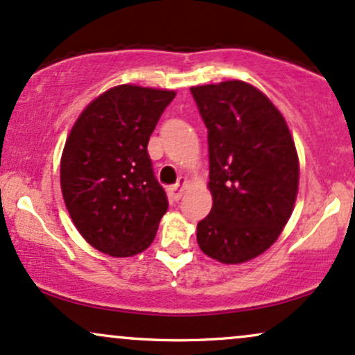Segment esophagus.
I'll return each instance as SVG.
<instances>
[{
  "label": "esophagus",
  "mask_w": 355,
  "mask_h": 355,
  "mask_svg": "<svg viewBox=\"0 0 355 355\" xmlns=\"http://www.w3.org/2000/svg\"><path fill=\"white\" fill-rule=\"evenodd\" d=\"M186 178H181L179 179V181L176 182V184L174 186H171L169 188V194H171V198L173 199H179L181 198V194H182V191H184V188H186Z\"/></svg>",
  "instance_id": "obj_1"
}]
</instances>
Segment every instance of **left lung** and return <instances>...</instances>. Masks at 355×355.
Here are the masks:
<instances>
[{
    "instance_id": "left-lung-1",
    "label": "left lung",
    "mask_w": 355,
    "mask_h": 355,
    "mask_svg": "<svg viewBox=\"0 0 355 355\" xmlns=\"http://www.w3.org/2000/svg\"><path fill=\"white\" fill-rule=\"evenodd\" d=\"M208 129L213 208L198 223L208 257L236 265L258 257L285 228L298 191V156L284 115L241 80L191 87Z\"/></svg>"
}]
</instances>
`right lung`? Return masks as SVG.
Returning <instances> with one entry per match:
<instances>
[{
    "label": "right lung",
    "mask_w": 355,
    "mask_h": 355,
    "mask_svg": "<svg viewBox=\"0 0 355 355\" xmlns=\"http://www.w3.org/2000/svg\"><path fill=\"white\" fill-rule=\"evenodd\" d=\"M176 92L119 85L95 98L71 127L60 184L71 221L110 257L144 252L167 211L147 144Z\"/></svg>",
    "instance_id": "right-lung-1"
}]
</instances>
